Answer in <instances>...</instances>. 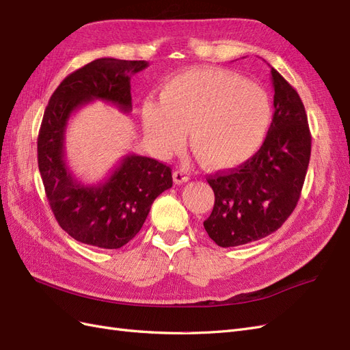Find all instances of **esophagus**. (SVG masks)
Returning <instances> with one entry per match:
<instances>
[{
	"label": "esophagus",
	"mask_w": 350,
	"mask_h": 350,
	"mask_svg": "<svg viewBox=\"0 0 350 350\" xmlns=\"http://www.w3.org/2000/svg\"><path fill=\"white\" fill-rule=\"evenodd\" d=\"M173 180L176 185H183V183L189 182V176L185 170H176V172L173 173Z\"/></svg>",
	"instance_id": "esophagus-1"
}]
</instances>
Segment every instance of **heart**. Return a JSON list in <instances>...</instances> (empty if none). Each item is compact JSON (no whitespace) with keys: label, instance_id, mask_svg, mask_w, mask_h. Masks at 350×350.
<instances>
[{"label":"heart","instance_id":"1","mask_svg":"<svg viewBox=\"0 0 350 350\" xmlns=\"http://www.w3.org/2000/svg\"><path fill=\"white\" fill-rule=\"evenodd\" d=\"M273 118L262 88L218 68H191L164 83L159 103L145 101L142 127L163 155L180 151L191 131V146L213 172L247 163L261 149Z\"/></svg>","mask_w":350,"mask_h":350}]
</instances>
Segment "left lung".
Instances as JSON below:
<instances>
[{"mask_svg": "<svg viewBox=\"0 0 350 350\" xmlns=\"http://www.w3.org/2000/svg\"><path fill=\"white\" fill-rule=\"evenodd\" d=\"M274 116L261 149L243 165L208 177L215 202L204 227L221 247L259 241L280 228L301 196L311 133L301 96L271 67Z\"/></svg>", "mask_w": 350, "mask_h": 350, "instance_id": "obj_1", "label": "left lung"}]
</instances>
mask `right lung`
I'll list each match as a JSON object with an SVG mask.
<instances>
[{"instance_id":"1","label":"right lung","mask_w":350,"mask_h":350,"mask_svg":"<svg viewBox=\"0 0 350 350\" xmlns=\"http://www.w3.org/2000/svg\"><path fill=\"white\" fill-rule=\"evenodd\" d=\"M148 62L98 58L55 89L38 136V165L54 217L77 242L118 249L141 230L158 195L173 186L172 168L149 157L124 155L104 182L85 185L70 172L64 137L68 120L95 99L131 113V77Z\"/></svg>"}]
</instances>
